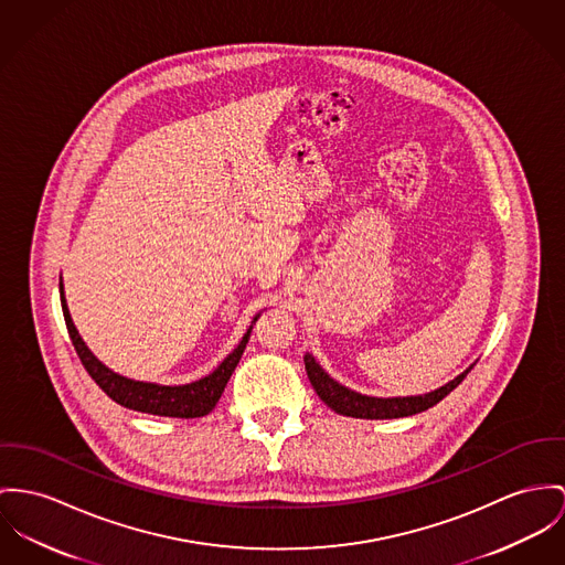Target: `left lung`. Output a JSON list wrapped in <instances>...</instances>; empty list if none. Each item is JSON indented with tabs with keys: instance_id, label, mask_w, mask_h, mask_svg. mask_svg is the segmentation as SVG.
Returning <instances> with one entry per match:
<instances>
[{
	"instance_id": "8db88e82",
	"label": "left lung",
	"mask_w": 565,
	"mask_h": 565,
	"mask_svg": "<svg viewBox=\"0 0 565 565\" xmlns=\"http://www.w3.org/2000/svg\"><path fill=\"white\" fill-rule=\"evenodd\" d=\"M307 379L311 383L318 397L338 415L356 417V419H397V417H411L417 413L428 411L430 406L438 404L449 391L456 390L465 376L471 372L473 365H469L462 374H458L454 381L445 383L443 387L422 393V395H397V397H374L359 391L348 390L340 385L335 379H331L322 365L313 359L311 352H305L303 356Z\"/></svg>"
}]
</instances>
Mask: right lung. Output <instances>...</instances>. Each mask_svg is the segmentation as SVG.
<instances>
[{
	"instance_id": "obj_1",
	"label": "right lung",
	"mask_w": 565,
	"mask_h": 565,
	"mask_svg": "<svg viewBox=\"0 0 565 565\" xmlns=\"http://www.w3.org/2000/svg\"><path fill=\"white\" fill-rule=\"evenodd\" d=\"M60 301H62V311H64V320H66V329L73 340V347L77 350L87 374L94 379V383L120 406H127V408L139 411V413H148V415L178 417V419L204 417L217 406L218 397L225 390L234 367L238 365V361L243 356V350L249 342L252 329H254L256 320L260 318V313L254 316V320H252L247 333L243 335V340L238 342V347L234 348L209 376L186 383V385H159V383H146V381H135L129 376H122V374L109 370L103 361H98L94 356V352L86 347V342L82 340V335L71 318L66 297H64L62 277H60Z\"/></svg>"
}]
</instances>
